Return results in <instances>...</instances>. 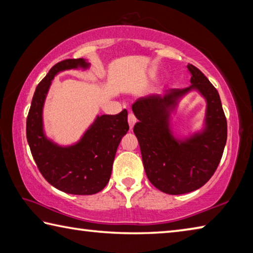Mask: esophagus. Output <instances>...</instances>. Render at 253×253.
<instances>
[{"mask_svg":"<svg viewBox=\"0 0 253 253\" xmlns=\"http://www.w3.org/2000/svg\"><path fill=\"white\" fill-rule=\"evenodd\" d=\"M127 122H129L130 130L133 129L134 124H135V122H136V118L134 117V114H132V113H130V114H129V117H127Z\"/></svg>","mask_w":253,"mask_h":253,"instance_id":"obj_1","label":"esophagus"}]
</instances>
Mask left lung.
Segmentation results:
<instances>
[{
  "mask_svg": "<svg viewBox=\"0 0 253 253\" xmlns=\"http://www.w3.org/2000/svg\"><path fill=\"white\" fill-rule=\"evenodd\" d=\"M191 85L152 94L132 105L145 173L154 187L168 194L192 192L205 185L218 168L227 142V120L216 88L200 70L188 64ZM197 90L206 100L200 131L179 138L170 127V117L181 98Z\"/></svg>",
  "mask_w": 253,
  "mask_h": 253,
  "instance_id": "1",
  "label": "left lung"
}]
</instances>
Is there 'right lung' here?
<instances>
[{
    "label": "right lung",
    "mask_w": 253,
    "mask_h": 253,
    "mask_svg": "<svg viewBox=\"0 0 253 253\" xmlns=\"http://www.w3.org/2000/svg\"><path fill=\"white\" fill-rule=\"evenodd\" d=\"M84 59L61 61L48 71L35 88L26 120V139L40 172L60 191L78 196L100 192L108 184L115 153L129 131L127 111L117 115H96L77 142L60 145L44 131L43 108L53 79L66 70H87Z\"/></svg>",
    "instance_id": "add662e5"
}]
</instances>
